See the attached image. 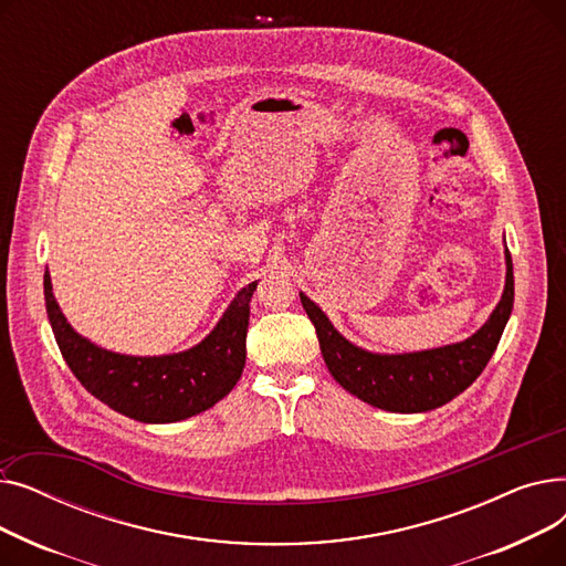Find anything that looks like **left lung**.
<instances>
[{"label": "left lung", "mask_w": 566, "mask_h": 566, "mask_svg": "<svg viewBox=\"0 0 566 566\" xmlns=\"http://www.w3.org/2000/svg\"><path fill=\"white\" fill-rule=\"evenodd\" d=\"M504 291L478 333L463 342L410 350L376 353L348 342L314 301L301 291V303L314 323L323 360L333 378L360 401L390 412H427L440 408L478 380L497 348L514 310V268L504 243Z\"/></svg>", "instance_id": "1"}]
</instances>
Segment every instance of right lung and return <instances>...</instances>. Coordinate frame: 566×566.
Listing matches in <instances>:
<instances>
[{
	"mask_svg": "<svg viewBox=\"0 0 566 566\" xmlns=\"http://www.w3.org/2000/svg\"><path fill=\"white\" fill-rule=\"evenodd\" d=\"M45 310L54 339L75 378L98 401L144 424H171L224 399L245 367L250 301L256 282L233 295L199 344L167 355H126L82 337L59 307L52 280L43 277Z\"/></svg>",
	"mask_w": 566,
	"mask_h": 566,
	"instance_id": "add662e5",
	"label": "right lung"
}]
</instances>
